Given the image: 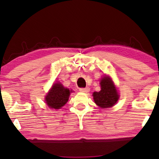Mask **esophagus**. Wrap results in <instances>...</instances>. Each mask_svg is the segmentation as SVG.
<instances>
[{
  "label": "esophagus",
  "instance_id": "esophagus-1",
  "mask_svg": "<svg viewBox=\"0 0 159 159\" xmlns=\"http://www.w3.org/2000/svg\"><path fill=\"white\" fill-rule=\"evenodd\" d=\"M89 90H90V89H89L88 88H80V92H82V93H88Z\"/></svg>",
  "mask_w": 159,
  "mask_h": 159
}]
</instances>
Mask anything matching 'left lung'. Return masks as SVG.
Returning a JSON list of instances; mask_svg holds the SVG:
<instances>
[{
  "label": "left lung",
  "mask_w": 159,
  "mask_h": 159,
  "mask_svg": "<svg viewBox=\"0 0 159 159\" xmlns=\"http://www.w3.org/2000/svg\"><path fill=\"white\" fill-rule=\"evenodd\" d=\"M101 90L93 93L95 103L101 108L111 107L119 100V95L114 83L109 77H104L101 81Z\"/></svg>",
  "instance_id": "left-lung-1"
}]
</instances>
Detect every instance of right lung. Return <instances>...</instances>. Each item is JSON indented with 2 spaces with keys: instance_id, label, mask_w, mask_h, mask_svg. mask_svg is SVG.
Returning <instances> with one entry per match:
<instances>
[{
  "instance_id": "obj_1",
  "label": "right lung",
  "mask_w": 159,
  "mask_h": 159,
  "mask_svg": "<svg viewBox=\"0 0 159 159\" xmlns=\"http://www.w3.org/2000/svg\"><path fill=\"white\" fill-rule=\"evenodd\" d=\"M70 93L61 83H55L45 97L47 105L51 108L59 109L67 103Z\"/></svg>"
}]
</instances>
